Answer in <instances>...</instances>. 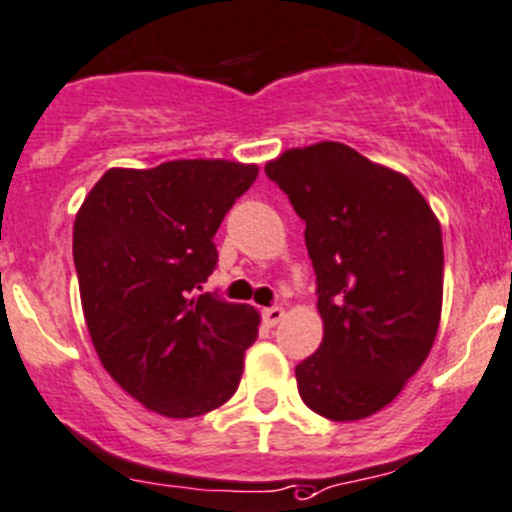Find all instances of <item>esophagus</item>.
<instances>
[{
	"label": "esophagus",
	"mask_w": 512,
	"mask_h": 512,
	"mask_svg": "<svg viewBox=\"0 0 512 512\" xmlns=\"http://www.w3.org/2000/svg\"><path fill=\"white\" fill-rule=\"evenodd\" d=\"M282 317H285V310H282V307H267V310H262V320L270 327H275Z\"/></svg>",
	"instance_id": "obj_1"
}]
</instances>
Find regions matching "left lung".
I'll use <instances>...</instances> for the list:
<instances>
[{
  "instance_id": "left-lung-1",
  "label": "left lung",
  "mask_w": 512,
  "mask_h": 512,
  "mask_svg": "<svg viewBox=\"0 0 512 512\" xmlns=\"http://www.w3.org/2000/svg\"><path fill=\"white\" fill-rule=\"evenodd\" d=\"M265 175L305 222L325 335L295 367L327 420H362L398 398L438 335L443 235L405 175L340 142L287 150Z\"/></svg>"
}]
</instances>
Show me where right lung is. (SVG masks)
Wrapping results in <instances>:
<instances>
[{
    "label": "right lung",
    "mask_w": 512,
    "mask_h": 512,
    "mask_svg": "<svg viewBox=\"0 0 512 512\" xmlns=\"http://www.w3.org/2000/svg\"><path fill=\"white\" fill-rule=\"evenodd\" d=\"M255 180V165L227 160L107 170L77 212L72 255L94 350L165 418L210 413L240 385L260 317L200 290L217 267V227Z\"/></svg>",
    "instance_id": "obj_1"
}]
</instances>
